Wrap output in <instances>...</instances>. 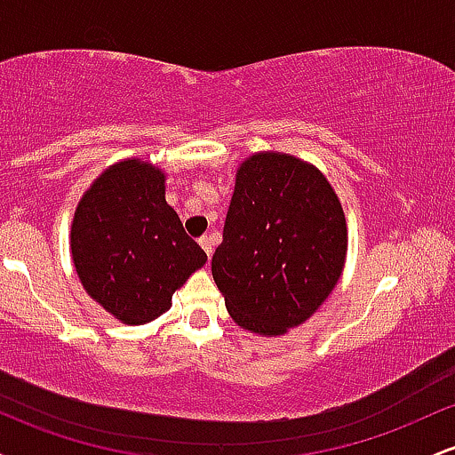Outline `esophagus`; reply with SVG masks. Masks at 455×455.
<instances>
[{"label": "esophagus", "mask_w": 455, "mask_h": 455, "mask_svg": "<svg viewBox=\"0 0 455 455\" xmlns=\"http://www.w3.org/2000/svg\"><path fill=\"white\" fill-rule=\"evenodd\" d=\"M198 243H201V248L205 250L207 257H212V252H213V243H216V237H213V235H203V237L198 239Z\"/></svg>", "instance_id": "1"}]
</instances>
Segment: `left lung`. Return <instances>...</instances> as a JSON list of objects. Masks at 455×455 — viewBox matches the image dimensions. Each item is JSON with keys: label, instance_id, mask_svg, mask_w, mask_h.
Instances as JSON below:
<instances>
[{"label": "left lung", "instance_id": "1", "mask_svg": "<svg viewBox=\"0 0 455 455\" xmlns=\"http://www.w3.org/2000/svg\"><path fill=\"white\" fill-rule=\"evenodd\" d=\"M347 220L310 162L260 151L239 164L212 274L228 315L259 336H282L321 307L340 280Z\"/></svg>", "mask_w": 455, "mask_h": 455}]
</instances>
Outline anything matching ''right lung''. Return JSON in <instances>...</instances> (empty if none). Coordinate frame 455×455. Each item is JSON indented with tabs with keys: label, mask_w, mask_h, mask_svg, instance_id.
Instances as JSON below:
<instances>
[{
	"label": "right lung",
	"mask_w": 455,
	"mask_h": 455,
	"mask_svg": "<svg viewBox=\"0 0 455 455\" xmlns=\"http://www.w3.org/2000/svg\"><path fill=\"white\" fill-rule=\"evenodd\" d=\"M83 289L126 325L171 307L207 254L164 198V173L139 158L108 166L78 201L70 231Z\"/></svg>",
	"instance_id": "add662e5"
}]
</instances>
